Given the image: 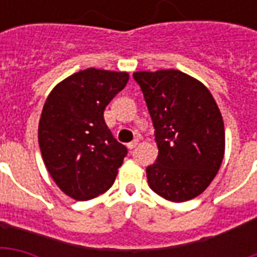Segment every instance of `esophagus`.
<instances>
[{
  "mask_svg": "<svg viewBox=\"0 0 257 257\" xmlns=\"http://www.w3.org/2000/svg\"><path fill=\"white\" fill-rule=\"evenodd\" d=\"M138 145H139V140H134V142L128 143V145H126V147H128L129 150H132V149H135V147H138Z\"/></svg>",
  "mask_w": 257,
  "mask_h": 257,
  "instance_id": "34e87169",
  "label": "esophagus"
}]
</instances>
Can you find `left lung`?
I'll use <instances>...</instances> for the list:
<instances>
[{"instance_id": "8db88e82", "label": "left lung", "mask_w": 257, "mask_h": 257, "mask_svg": "<svg viewBox=\"0 0 257 257\" xmlns=\"http://www.w3.org/2000/svg\"><path fill=\"white\" fill-rule=\"evenodd\" d=\"M156 129L158 157L147 167L150 189L172 202L204 193L224 157V123L208 88L179 70L138 71Z\"/></svg>"}]
</instances>
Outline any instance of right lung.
I'll list each match as a JSON object with an SVG mask.
<instances>
[{"mask_svg":"<svg viewBox=\"0 0 257 257\" xmlns=\"http://www.w3.org/2000/svg\"><path fill=\"white\" fill-rule=\"evenodd\" d=\"M128 79V73L86 68L59 82L44 104L38 125L42 160L59 189L77 201L106 193L128 153L103 115Z\"/></svg>","mask_w":257,"mask_h":257,"instance_id":"1","label":"right lung"}]
</instances>
